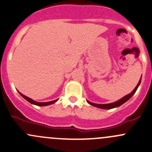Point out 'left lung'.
Returning a JSON list of instances; mask_svg holds the SVG:
<instances>
[{"instance_id":"1","label":"left lung","mask_w":152,"mask_h":152,"mask_svg":"<svg viewBox=\"0 0 152 152\" xmlns=\"http://www.w3.org/2000/svg\"><path fill=\"white\" fill-rule=\"evenodd\" d=\"M140 81H141V77H140V80H139V81H138V84H137V86H136V87H135V88L133 90H132L130 94H128V95H125V96L123 97L122 98L119 99V100H118L117 101L114 102V103H108V104H97V103H92V102L89 101V100H87V103H89V104L93 105V106H95V107H97V108H102V109H111V108H117V107H119V106H120V105H122L123 103H125V102H127L128 100H130V99L131 98V97H132V95H133L135 93V92H136L137 89H138V87H139V85H140Z\"/></svg>"}]
</instances>
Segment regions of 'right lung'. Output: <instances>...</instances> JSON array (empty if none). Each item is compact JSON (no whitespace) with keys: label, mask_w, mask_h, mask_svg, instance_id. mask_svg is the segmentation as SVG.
Segmentation results:
<instances>
[{"label":"right lung","mask_w":152,"mask_h":152,"mask_svg":"<svg viewBox=\"0 0 152 152\" xmlns=\"http://www.w3.org/2000/svg\"><path fill=\"white\" fill-rule=\"evenodd\" d=\"M19 92V91H18ZM19 93L21 95V96L22 97H24V98L25 99V100H27V101H28L29 103H31V104H33V105H38V106H46V105H51V104H53V103H56V102L58 100V99H57V100H52V101H49V102H44V103H39V102H36L35 101V100H33V99L30 98V97L25 96V95H24L23 94H22L21 92H19Z\"/></svg>","instance_id":"obj_1"}]
</instances>
